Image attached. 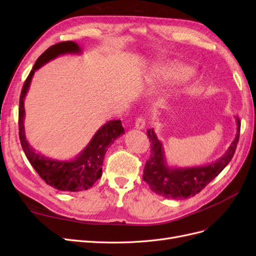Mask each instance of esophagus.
I'll use <instances>...</instances> for the list:
<instances>
[{
  "mask_svg": "<svg viewBox=\"0 0 256 256\" xmlns=\"http://www.w3.org/2000/svg\"><path fill=\"white\" fill-rule=\"evenodd\" d=\"M134 124L136 129H143L145 127V120L143 116H138V118H136Z\"/></svg>",
  "mask_w": 256,
  "mask_h": 256,
  "instance_id": "34e87169",
  "label": "esophagus"
}]
</instances>
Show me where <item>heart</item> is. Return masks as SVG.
Instances as JSON below:
<instances>
[{
    "label": "heart",
    "mask_w": 256,
    "mask_h": 256,
    "mask_svg": "<svg viewBox=\"0 0 256 256\" xmlns=\"http://www.w3.org/2000/svg\"><path fill=\"white\" fill-rule=\"evenodd\" d=\"M194 74V69L182 62H168L160 64L152 74V81L154 84H182L188 81Z\"/></svg>",
    "instance_id": "obj_1"
}]
</instances>
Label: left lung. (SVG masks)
I'll list each match as a JSON object with an SVG mask.
<instances>
[{"instance_id": "8db88e82", "label": "left lung", "mask_w": 256, "mask_h": 256, "mask_svg": "<svg viewBox=\"0 0 256 256\" xmlns=\"http://www.w3.org/2000/svg\"><path fill=\"white\" fill-rule=\"evenodd\" d=\"M236 118L237 134L223 156L214 164L194 168H170L166 164L162 143L152 129L146 131L152 142L150 157L146 161L143 180L152 191L166 198L184 200L194 196L202 191L214 178L218 176L233 158L240 134V120Z\"/></svg>"}]
</instances>
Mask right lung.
<instances>
[{"mask_svg": "<svg viewBox=\"0 0 256 256\" xmlns=\"http://www.w3.org/2000/svg\"><path fill=\"white\" fill-rule=\"evenodd\" d=\"M81 49L74 42H62L51 46L37 58L33 69L23 84L19 100V138L28 160L47 184L60 191H82L90 189L102 174V164L108 148L125 132L120 120H110L100 128L86 147L70 161L53 160L38 154L30 146L24 134V98L34 72L49 60L66 53H80Z\"/></svg>", "mask_w": 256, "mask_h": 256, "instance_id": "right-lung-1", "label": "right lung"}]
</instances>
